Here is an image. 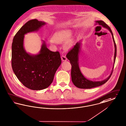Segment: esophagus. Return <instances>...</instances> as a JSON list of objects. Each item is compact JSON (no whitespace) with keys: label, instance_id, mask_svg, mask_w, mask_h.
<instances>
[{"label":"esophagus","instance_id":"obj_1","mask_svg":"<svg viewBox=\"0 0 126 126\" xmlns=\"http://www.w3.org/2000/svg\"><path fill=\"white\" fill-rule=\"evenodd\" d=\"M61 59L63 61H67V58H66L65 56L62 55L61 56Z\"/></svg>","mask_w":126,"mask_h":126}]
</instances>
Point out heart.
Segmentation results:
<instances>
[{"label":"heart","mask_w":126,"mask_h":126,"mask_svg":"<svg viewBox=\"0 0 126 126\" xmlns=\"http://www.w3.org/2000/svg\"><path fill=\"white\" fill-rule=\"evenodd\" d=\"M72 31L70 29H63L56 32L53 34V38L49 40L51 44H53L56 43H61L65 42L64 47L66 49H70L73 46V40H68L72 35Z\"/></svg>","instance_id":"b5f03b06"}]
</instances>
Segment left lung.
<instances>
[{"label":"left lung","instance_id":"1","mask_svg":"<svg viewBox=\"0 0 126 126\" xmlns=\"http://www.w3.org/2000/svg\"><path fill=\"white\" fill-rule=\"evenodd\" d=\"M95 22V25H99V26H101V27H103L104 28H105L109 30V31L111 33L115 48L114 63L110 75L106 79L102 80L94 81L86 78L81 72L79 64V54L80 50V47L81 45L82 41L81 40L79 41V42H77L75 46H74V47H73V49L67 53L66 55V57L70 61V63L72 65L71 77L72 82L75 86L80 89H91L94 87L101 86L106 83L111 77L116 60L117 55V47L111 29L103 21L97 20Z\"/></svg>","mask_w":126,"mask_h":126}]
</instances>
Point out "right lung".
Wrapping results in <instances>:
<instances>
[{
	"label": "right lung",
	"instance_id": "obj_1",
	"mask_svg": "<svg viewBox=\"0 0 126 126\" xmlns=\"http://www.w3.org/2000/svg\"><path fill=\"white\" fill-rule=\"evenodd\" d=\"M46 24L36 19L28 21L16 34L12 45L11 63L14 73L24 86L33 90L48 87L62 62L59 53L49 50L43 40L39 53L33 54L25 50V35L38 31Z\"/></svg>",
	"mask_w": 126,
	"mask_h": 126
}]
</instances>
